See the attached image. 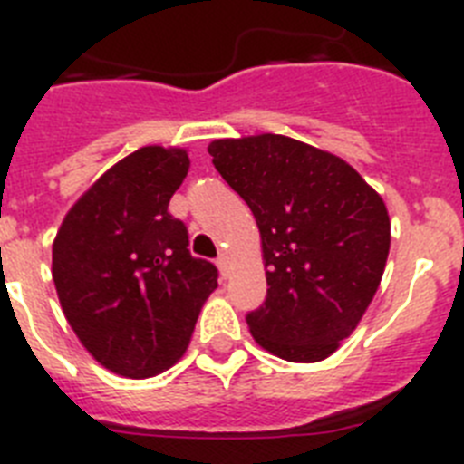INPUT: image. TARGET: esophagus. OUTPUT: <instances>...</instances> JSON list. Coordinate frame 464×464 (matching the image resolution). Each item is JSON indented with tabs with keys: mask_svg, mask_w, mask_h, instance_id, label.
I'll list each match as a JSON object with an SVG mask.
<instances>
[{
	"mask_svg": "<svg viewBox=\"0 0 464 464\" xmlns=\"http://www.w3.org/2000/svg\"><path fill=\"white\" fill-rule=\"evenodd\" d=\"M217 266H219V273L224 277L231 276V256L228 255H221L219 259H217Z\"/></svg>",
	"mask_w": 464,
	"mask_h": 464,
	"instance_id": "34e87169",
	"label": "esophagus"
}]
</instances>
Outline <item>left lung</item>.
Instances as JSON below:
<instances>
[{"mask_svg": "<svg viewBox=\"0 0 464 464\" xmlns=\"http://www.w3.org/2000/svg\"><path fill=\"white\" fill-rule=\"evenodd\" d=\"M208 151L259 227L268 292L249 332L282 360H327L376 296L388 208L353 165L292 137H227Z\"/></svg>", "mask_w": 464, "mask_h": 464, "instance_id": "obj_1", "label": "left lung"}]
</instances>
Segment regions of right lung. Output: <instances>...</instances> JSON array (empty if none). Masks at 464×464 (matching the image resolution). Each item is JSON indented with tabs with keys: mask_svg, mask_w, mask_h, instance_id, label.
<instances>
[{
	"mask_svg": "<svg viewBox=\"0 0 464 464\" xmlns=\"http://www.w3.org/2000/svg\"><path fill=\"white\" fill-rule=\"evenodd\" d=\"M187 172V149H137L72 205L53 240L64 317L119 376L170 369L217 289V268L191 256L187 227L168 212Z\"/></svg>",
	"mask_w": 464,
	"mask_h": 464,
	"instance_id": "obj_1",
	"label": "right lung"
}]
</instances>
